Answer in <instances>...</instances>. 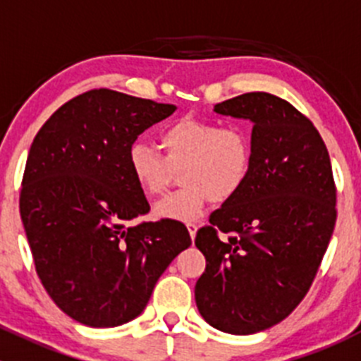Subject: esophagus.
<instances>
[{
    "label": "esophagus",
    "instance_id": "34e87169",
    "mask_svg": "<svg viewBox=\"0 0 361 361\" xmlns=\"http://www.w3.org/2000/svg\"><path fill=\"white\" fill-rule=\"evenodd\" d=\"M187 228H188V234H190L192 239H195V234H197V225L195 224H187Z\"/></svg>",
    "mask_w": 361,
    "mask_h": 361
}]
</instances>
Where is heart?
Returning a JSON list of instances; mask_svg holds the SVG:
<instances>
[{
	"label": "heart",
	"instance_id": "b5f03b06",
	"mask_svg": "<svg viewBox=\"0 0 361 361\" xmlns=\"http://www.w3.org/2000/svg\"><path fill=\"white\" fill-rule=\"evenodd\" d=\"M159 145L162 155L141 141L127 152L130 178L148 197L162 195L173 171L182 167L178 178L183 187L155 206L159 218L194 220L209 201L234 197L250 176L253 145L241 126L185 116L160 133Z\"/></svg>",
	"mask_w": 361,
	"mask_h": 361
}]
</instances>
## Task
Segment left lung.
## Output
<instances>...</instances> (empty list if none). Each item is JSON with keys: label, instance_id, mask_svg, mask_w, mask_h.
Wrapping results in <instances>:
<instances>
[{"label": "left lung", "instance_id": "1", "mask_svg": "<svg viewBox=\"0 0 361 361\" xmlns=\"http://www.w3.org/2000/svg\"><path fill=\"white\" fill-rule=\"evenodd\" d=\"M214 111L253 123L250 176L197 231L206 271L195 304L211 326L250 336L283 322L311 288L337 220L322 136L288 101L248 92ZM231 233L221 242L217 232Z\"/></svg>", "mask_w": 361, "mask_h": 361}]
</instances>
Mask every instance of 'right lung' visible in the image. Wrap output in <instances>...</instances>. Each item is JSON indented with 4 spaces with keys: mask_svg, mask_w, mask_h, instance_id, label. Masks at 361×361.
<instances>
[{
    "mask_svg": "<svg viewBox=\"0 0 361 361\" xmlns=\"http://www.w3.org/2000/svg\"><path fill=\"white\" fill-rule=\"evenodd\" d=\"M174 110L94 89L63 104L32 140L20 218L38 278L75 322L108 329L140 316L167 265L192 245L181 221L133 224L150 204L127 152Z\"/></svg>",
    "mask_w": 361,
    "mask_h": 361,
    "instance_id": "1",
    "label": "right lung"
}]
</instances>
